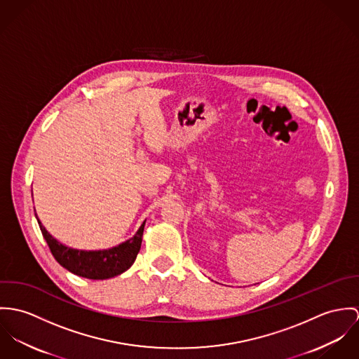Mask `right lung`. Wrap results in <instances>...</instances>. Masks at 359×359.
Segmentation results:
<instances>
[{
  "label": "right lung",
  "mask_w": 359,
  "mask_h": 359,
  "mask_svg": "<svg viewBox=\"0 0 359 359\" xmlns=\"http://www.w3.org/2000/svg\"><path fill=\"white\" fill-rule=\"evenodd\" d=\"M144 223L146 222H143V224L140 226L139 231L135 234L133 238L128 239L117 248H113L109 250L85 252V250L67 248L60 242H57L45 230V227L39 220L41 233L46 241L53 257L56 259V262L70 273L88 279L113 278L126 271L133 264L140 250Z\"/></svg>",
  "instance_id": "right-lung-1"
}]
</instances>
